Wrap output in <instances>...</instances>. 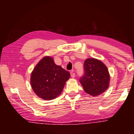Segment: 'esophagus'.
Listing matches in <instances>:
<instances>
[{
  "mask_svg": "<svg viewBox=\"0 0 134 134\" xmlns=\"http://www.w3.org/2000/svg\"><path fill=\"white\" fill-rule=\"evenodd\" d=\"M70 76H71L72 77H75V73L73 71L70 72Z\"/></svg>",
  "mask_w": 134,
  "mask_h": 134,
  "instance_id": "esophagus-1",
  "label": "esophagus"
}]
</instances>
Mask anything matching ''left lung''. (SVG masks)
<instances>
[{"instance_id": "obj_1", "label": "left lung", "mask_w": 134, "mask_h": 134, "mask_svg": "<svg viewBox=\"0 0 134 134\" xmlns=\"http://www.w3.org/2000/svg\"><path fill=\"white\" fill-rule=\"evenodd\" d=\"M84 76L79 81L84 91L91 96H98L108 88L110 74L107 67L96 58H87L84 61Z\"/></svg>"}]
</instances>
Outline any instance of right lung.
Instances as JSON below:
<instances>
[{"instance_id": "right-lung-1", "label": "right lung", "mask_w": 134, "mask_h": 134, "mask_svg": "<svg viewBox=\"0 0 134 134\" xmlns=\"http://www.w3.org/2000/svg\"><path fill=\"white\" fill-rule=\"evenodd\" d=\"M70 73L57 65L51 57H44L38 63L31 75V85L35 94L45 100L60 94Z\"/></svg>"}]
</instances>
